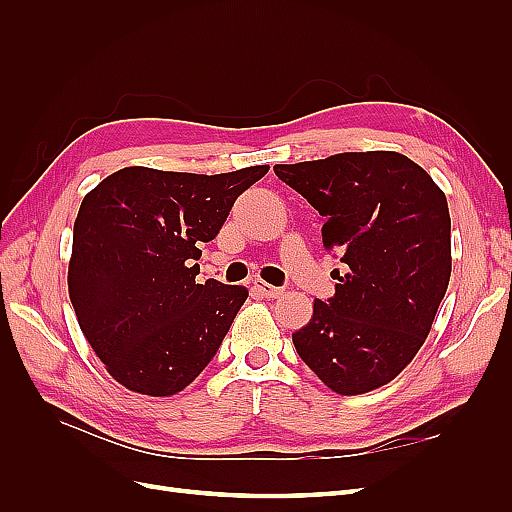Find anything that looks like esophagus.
Returning <instances> with one entry per match:
<instances>
[{
  "instance_id": "34e87169",
  "label": "esophagus",
  "mask_w": 512,
  "mask_h": 512,
  "mask_svg": "<svg viewBox=\"0 0 512 512\" xmlns=\"http://www.w3.org/2000/svg\"><path fill=\"white\" fill-rule=\"evenodd\" d=\"M254 288H256L265 299H277V297H282V294H284V288L271 286V284L262 282V280H254Z\"/></svg>"
}]
</instances>
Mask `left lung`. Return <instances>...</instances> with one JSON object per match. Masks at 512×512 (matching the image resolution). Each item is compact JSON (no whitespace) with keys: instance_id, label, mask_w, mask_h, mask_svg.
<instances>
[{"instance_id":"8db88e82","label":"left lung","mask_w":512,"mask_h":512,"mask_svg":"<svg viewBox=\"0 0 512 512\" xmlns=\"http://www.w3.org/2000/svg\"><path fill=\"white\" fill-rule=\"evenodd\" d=\"M275 175L322 218L337 252L335 297L292 333L305 365L337 395L395 380L431 331L451 280V215L425 168L397 151H350L275 164Z\"/></svg>"}]
</instances>
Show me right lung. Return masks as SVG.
<instances>
[{"mask_svg": "<svg viewBox=\"0 0 512 512\" xmlns=\"http://www.w3.org/2000/svg\"><path fill=\"white\" fill-rule=\"evenodd\" d=\"M267 173V164L222 175L128 166L83 198L70 301L89 346L128 391L175 395L218 352L247 290L198 284V245L215 239L237 196Z\"/></svg>", "mask_w": 512, "mask_h": 512, "instance_id": "add662e5", "label": "right lung"}]
</instances>
